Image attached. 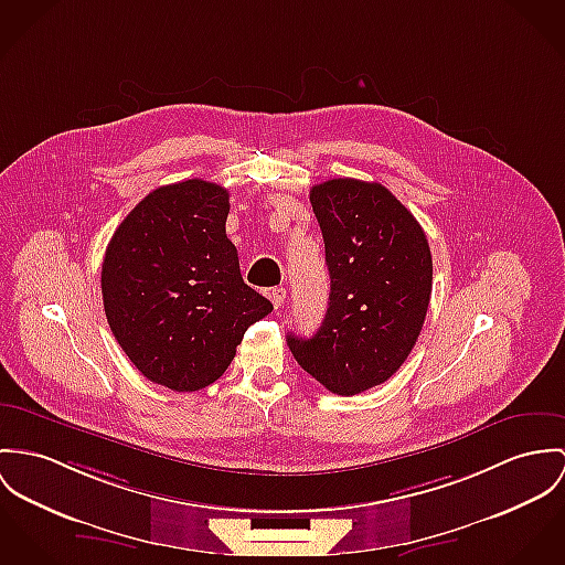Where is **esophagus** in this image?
Segmentation results:
<instances>
[{"label":"esophagus","mask_w":565,"mask_h":565,"mask_svg":"<svg viewBox=\"0 0 565 565\" xmlns=\"http://www.w3.org/2000/svg\"><path fill=\"white\" fill-rule=\"evenodd\" d=\"M285 298H287V289H282V287H274V289L269 291V300H271L274 308L282 307V305H285Z\"/></svg>","instance_id":"obj_1"}]
</instances>
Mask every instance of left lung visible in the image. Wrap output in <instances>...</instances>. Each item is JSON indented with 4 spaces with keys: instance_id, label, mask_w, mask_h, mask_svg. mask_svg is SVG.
I'll use <instances>...</instances> for the list:
<instances>
[{
    "instance_id": "1",
    "label": "left lung",
    "mask_w": 565,
    "mask_h": 565,
    "mask_svg": "<svg viewBox=\"0 0 565 565\" xmlns=\"http://www.w3.org/2000/svg\"><path fill=\"white\" fill-rule=\"evenodd\" d=\"M330 302L319 330L287 334L298 364L337 395L386 382L420 334L431 296V253L406 206L384 185L330 179L310 190Z\"/></svg>"
}]
</instances>
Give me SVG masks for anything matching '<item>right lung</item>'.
Instances as JSON below:
<instances>
[{
	"instance_id": "obj_1",
	"label": "right lung",
	"mask_w": 565,
	"mask_h": 565,
	"mask_svg": "<svg viewBox=\"0 0 565 565\" xmlns=\"http://www.w3.org/2000/svg\"><path fill=\"white\" fill-rule=\"evenodd\" d=\"M228 209V192L203 179L157 188L103 257L111 334L145 377L177 393L213 384L244 332L274 308L242 278Z\"/></svg>"
}]
</instances>
